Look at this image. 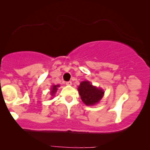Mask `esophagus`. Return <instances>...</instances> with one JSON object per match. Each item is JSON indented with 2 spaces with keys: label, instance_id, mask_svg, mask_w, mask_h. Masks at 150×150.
I'll list each match as a JSON object with an SVG mask.
<instances>
[{
  "label": "esophagus",
  "instance_id": "obj_1",
  "mask_svg": "<svg viewBox=\"0 0 150 150\" xmlns=\"http://www.w3.org/2000/svg\"><path fill=\"white\" fill-rule=\"evenodd\" d=\"M66 85H72V83H71V81H67V82H66Z\"/></svg>",
  "mask_w": 150,
  "mask_h": 150
}]
</instances>
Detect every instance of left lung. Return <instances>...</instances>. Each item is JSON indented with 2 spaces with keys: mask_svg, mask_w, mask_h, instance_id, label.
Returning <instances> with one entry per match:
<instances>
[{
  "mask_svg": "<svg viewBox=\"0 0 150 150\" xmlns=\"http://www.w3.org/2000/svg\"><path fill=\"white\" fill-rule=\"evenodd\" d=\"M78 90L82 101L87 106H93L98 103L104 93L103 89L93 86L88 81L81 82Z\"/></svg>",
  "mask_w": 150,
  "mask_h": 150,
  "instance_id": "8db88e82",
  "label": "left lung"
}]
</instances>
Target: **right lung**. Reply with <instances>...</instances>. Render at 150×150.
<instances>
[{
  "label": "right lung",
  "instance_id": "right-lung-1",
  "mask_svg": "<svg viewBox=\"0 0 150 150\" xmlns=\"http://www.w3.org/2000/svg\"><path fill=\"white\" fill-rule=\"evenodd\" d=\"M60 87V85H54L52 87V88H51V90H50V93H51V96H54V94L56 93V92L57 91V88Z\"/></svg>",
  "mask_w": 150,
  "mask_h": 150
}]
</instances>
